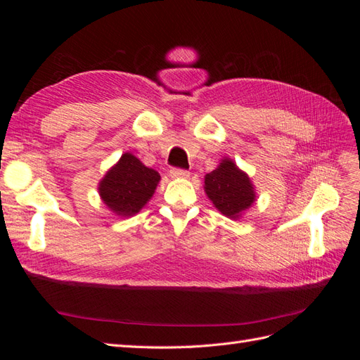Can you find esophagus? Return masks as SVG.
<instances>
[{"label": "esophagus", "mask_w": 360, "mask_h": 360, "mask_svg": "<svg viewBox=\"0 0 360 360\" xmlns=\"http://www.w3.org/2000/svg\"><path fill=\"white\" fill-rule=\"evenodd\" d=\"M169 176L172 179H188L191 176V172L188 169H181V168H171Z\"/></svg>", "instance_id": "obj_1"}]
</instances>
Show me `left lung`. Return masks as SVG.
Listing matches in <instances>:
<instances>
[{"label":"left lung","mask_w":360,"mask_h":360,"mask_svg":"<svg viewBox=\"0 0 360 360\" xmlns=\"http://www.w3.org/2000/svg\"><path fill=\"white\" fill-rule=\"evenodd\" d=\"M204 189L216 209L234 219L255 201L249 177L230 159H224L219 167L207 174Z\"/></svg>","instance_id":"left-lung-1"}]
</instances>
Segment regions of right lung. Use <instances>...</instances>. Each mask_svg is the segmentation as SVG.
Returning a JSON list of instances; mask_svg holds the SVG:
<instances>
[{
	"instance_id": "add662e5",
	"label": "right lung",
	"mask_w": 360,
	"mask_h": 360,
	"mask_svg": "<svg viewBox=\"0 0 360 360\" xmlns=\"http://www.w3.org/2000/svg\"><path fill=\"white\" fill-rule=\"evenodd\" d=\"M159 172L147 168L134 155L124 153L99 184L103 202L122 216L138 213L153 197Z\"/></svg>"
}]
</instances>
